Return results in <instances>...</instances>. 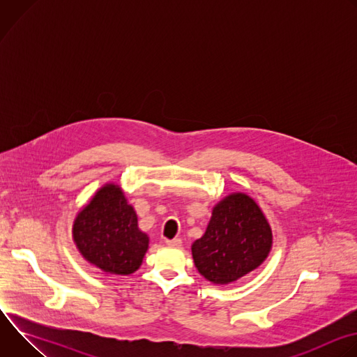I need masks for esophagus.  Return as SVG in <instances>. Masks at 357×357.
<instances>
[{
    "instance_id": "obj_1",
    "label": "esophagus",
    "mask_w": 357,
    "mask_h": 357,
    "mask_svg": "<svg viewBox=\"0 0 357 357\" xmlns=\"http://www.w3.org/2000/svg\"><path fill=\"white\" fill-rule=\"evenodd\" d=\"M168 247H172V248H179L182 245V240L181 238H172V240H167L165 241Z\"/></svg>"
}]
</instances>
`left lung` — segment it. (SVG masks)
I'll use <instances>...</instances> for the list:
<instances>
[{
    "label": "left lung",
    "instance_id": "8db88e82",
    "mask_svg": "<svg viewBox=\"0 0 357 357\" xmlns=\"http://www.w3.org/2000/svg\"><path fill=\"white\" fill-rule=\"evenodd\" d=\"M273 247V230L252 197L233 192L212 209L206 231L192 243L197 271L216 285L231 284L257 270Z\"/></svg>",
    "mask_w": 357,
    "mask_h": 357
}]
</instances>
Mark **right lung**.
<instances>
[{
    "label": "right lung",
    "mask_w": 357,
    "mask_h": 357,
    "mask_svg": "<svg viewBox=\"0 0 357 357\" xmlns=\"http://www.w3.org/2000/svg\"><path fill=\"white\" fill-rule=\"evenodd\" d=\"M72 238L80 256L112 275L134 274L149 248L138 216L119 183L98 188L76 213Z\"/></svg>",
    "instance_id": "right-lung-1"
}]
</instances>
